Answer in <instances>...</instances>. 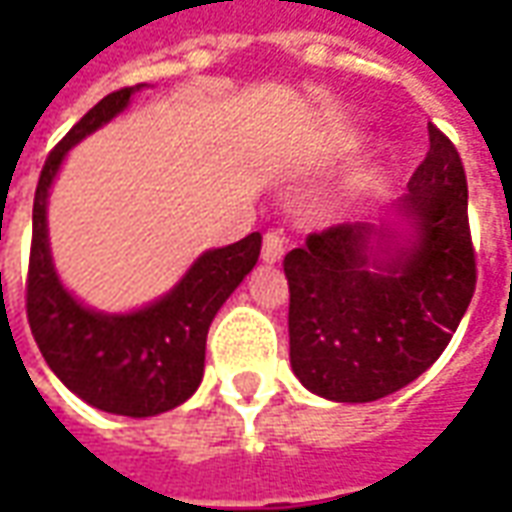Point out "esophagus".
I'll list each match as a JSON object with an SVG mask.
<instances>
[{
	"instance_id": "esophagus-1",
	"label": "esophagus",
	"mask_w": 512,
	"mask_h": 512,
	"mask_svg": "<svg viewBox=\"0 0 512 512\" xmlns=\"http://www.w3.org/2000/svg\"><path fill=\"white\" fill-rule=\"evenodd\" d=\"M285 255V238L279 230H268L263 235V249H260V257L266 260V263H279Z\"/></svg>"
}]
</instances>
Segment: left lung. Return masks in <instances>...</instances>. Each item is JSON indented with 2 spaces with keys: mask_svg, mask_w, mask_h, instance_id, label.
Returning <instances> with one entry per match:
<instances>
[{
  "mask_svg": "<svg viewBox=\"0 0 512 512\" xmlns=\"http://www.w3.org/2000/svg\"><path fill=\"white\" fill-rule=\"evenodd\" d=\"M430 147L400 208L414 241L373 255L367 222L310 233L285 255L290 365L310 392L370 403L411 384L450 345L477 285L461 156L428 123Z\"/></svg>",
  "mask_w": 512,
  "mask_h": 512,
  "instance_id": "obj_1",
  "label": "left lung"
}]
</instances>
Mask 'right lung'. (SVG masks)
<instances>
[{
	"label": "right lung",
	"instance_id": "obj_1",
	"mask_svg": "<svg viewBox=\"0 0 512 512\" xmlns=\"http://www.w3.org/2000/svg\"><path fill=\"white\" fill-rule=\"evenodd\" d=\"M139 87L115 90L62 136L43 164L32 205L27 321L46 365L84 403L123 414L156 417L194 395L205 370V340L213 315L255 268L260 233L211 249L175 290L131 315L82 307L62 288L49 252L46 202L62 158L79 139L120 115Z\"/></svg>",
	"mask_w": 512,
	"mask_h": 512
}]
</instances>
